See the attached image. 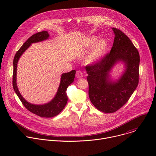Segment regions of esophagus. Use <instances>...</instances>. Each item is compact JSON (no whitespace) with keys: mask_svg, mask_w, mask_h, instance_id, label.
Listing matches in <instances>:
<instances>
[{"mask_svg":"<svg viewBox=\"0 0 156 156\" xmlns=\"http://www.w3.org/2000/svg\"><path fill=\"white\" fill-rule=\"evenodd\" d=\"M76 76L77 78H80L83 76V73L81 70H78L76 73Z\"/></svg>","mask_w":156,"mask_h":156,"instance_id":"34e87169","label":"esophagus"}]
</instances>
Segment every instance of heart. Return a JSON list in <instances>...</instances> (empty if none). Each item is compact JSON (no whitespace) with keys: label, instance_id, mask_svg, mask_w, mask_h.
Wrapping results in <instances>:
<instances>
[{"label":"heart","instance_id":"b5f03b06","mask_svg":"<svg viewBox=\"0 0 156 156\" xmlns=\"http://www.w3.org/2000/svg\"><path fill=\"white\" fill-rule=\"evenodd\" d=\"M97 42V38L95 37H92L86 44L87 47H92ZM107 48V43L104 40H100L97 43L96 47L92 52L88 55L87 62L88 63H93L99 59L105 52Z\"/></svg>","mask_w":156,"mask_h":156}]
</instances>
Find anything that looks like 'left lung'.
Instances as JSON below:
<instances>
[{
  "mask_svg": "<svg viewBox=\"0 0 156 156\" xmlns=\"http://www.w3.org/2000/svg\"><path fill=\"white\" fill-rule=\"evenodd\" d=\"M112 30L115 38L110 52L85 67L90 101L96 108L107 114L123 106L139 83V52L125 33L115 28ZM119 61L126 63V70L119 80L112 82L108 73Z\"/></svg>",
  "mask_w": 156,
  "mask_h": 156,
  "instance_id": "8db88e82",
  "label": "left lung"
}]
</instances>
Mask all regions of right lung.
<instances>
[{"instance_id": "right-lung-1", "label": "right lung", "mask_w": 156, "mask_h": 156, "mask_svg": "<svg viewBox=\"0 0 156 156\" xmlns=\"http://www.w3.org/2000/svg\"><path fill=\"white\" fill-rule=\"evenodd\" d=\"M49 36L48 31L38 32L32 35L28 40L23 44L20 49L16 52L13 59V87L14 91L17 94L23 105L30 112L41 117L51 118L57 115L63 109L68 101V97L66 95V89L72 84L75 78L76 71L72 70L69 73L62 74L61 76L60 83L58 89L57 93L55 98L49 103L44 105H34L28 102L20 94L16 86V68L17 63L23 54L31 45V44L37 42L45 39H47Z\"/></svg>"}]
</instances>
